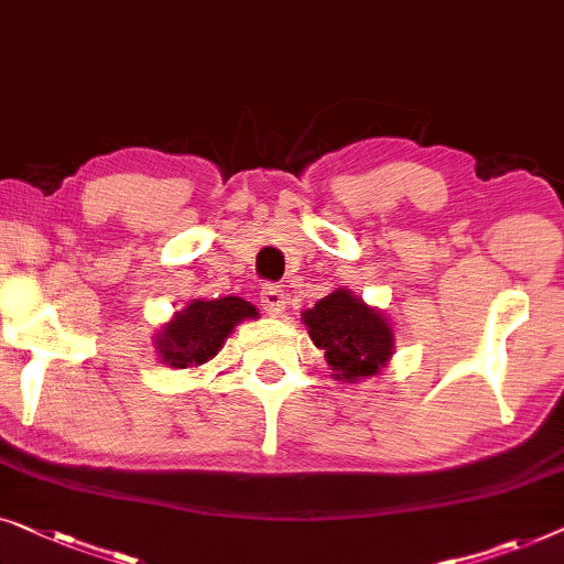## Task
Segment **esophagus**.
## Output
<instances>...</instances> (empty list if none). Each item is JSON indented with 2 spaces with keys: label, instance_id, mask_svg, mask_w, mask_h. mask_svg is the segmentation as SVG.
Wrapping results in <instances>:
<instances>
[{
  "label": "esophagus",
  "instance_id": "esophagus-1",
  "mask_svg": "<svg viewBox=\"0 0 564 564\" xmlns=\"http://www.w3.org/2000/svg\"><path fill=\"white\" fill-rule=\"evenodd\" d=\"M260 306H263L265 314H271V316L283 314L285 296H283V291L279 289V285L265 283L263 289H260Z\"/></svg>",
  "mask_w": 564,
  "mask_h": 564
}]
</instances>
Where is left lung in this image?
Segmentation results:
<instances>
[{"label": "left lung", "instance_id": "obj_1", "mask_svg": "<svg viewBox=\"0 0 564 564\" xmlns=\"http://www.w3.org/2000/svg\"><path fill=\"white\" fill-rule=\"evenodd\" d=\"M312 343L324 350L332 376L345 383L370 378L391 360L393 329L378 308L350 289H337L301 314Z\"/></svg>", "mask_w": 564, "mask_h": 564}]
</instances>
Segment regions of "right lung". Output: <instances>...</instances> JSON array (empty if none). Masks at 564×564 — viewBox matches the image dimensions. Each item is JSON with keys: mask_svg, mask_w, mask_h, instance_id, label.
<instances>
[{"mask_svg": "<svg viewBox=\"0 0 564 564\" xmlns=\"http://www.w3.org/2000/svg\"><path fill=\"white\" fill-rule=\"evenodd\" d=\"M245 319H258V308L240 296L188 301L155 335L158 355L171 368H196L212 360Z\"/></svg>", "mask_w": 564, "mask_h": 564, "instance_id": "right-lung-1", "label": "right lung"}]
</instances>
